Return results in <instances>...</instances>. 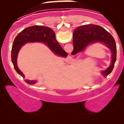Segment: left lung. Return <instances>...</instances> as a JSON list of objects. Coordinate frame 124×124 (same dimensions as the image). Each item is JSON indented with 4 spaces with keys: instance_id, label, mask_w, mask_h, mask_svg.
I'll use <instances>...</instances> for the list:
<instances>
[{
    "instance_id": "8db88e82",
    "label": "left lung",
    "mask_w": 124,
    "mask_h": 124,
    "mask_svg": "<svg viewBox=\"0 0 124 124\" xmlns=\"http://www.w3.org/2000/svg\"><path fill=\"white\" fill-rule=\"evenodd\" d=\"M96 42L104 44L111 52V63L106 70L101 72L106 77L112 72L116 58V43L112 36L104 28L97 25L87 24L78 27L73 31V50L72 55L82 52L88 45Z\"/></svg>"
}]
</instances>
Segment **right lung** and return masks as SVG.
Wrapping results in <instances>:
<instances>
[{
	"label": "right lung",
	"mask_w": 124,
	"mask_h": 124,
	"mask_svg": "<svg viewBox=\"0 0 124 124\" xmlns=\"http://www.w3.org/2000/svg\"><path fill=\"white\" fill-rule=\"evenodd\" d=\"M42 42L46 44L54 54L59 56L66 58L68 53L62 49L57 42L54 31L48 27L42 25H34L28 27L18 34L14 40L12 49V61L16 71L24 78V75L18 69L17 64V58L21 46L30 42ZM29 85L37 83L36 80H25Z\"/></svg>",
	"instance_id": "add662e5"
}]
</instances>
